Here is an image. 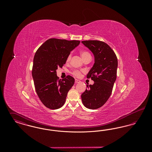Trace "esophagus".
Returning <instances> with one entry per match:
<instances>
[{"mask_svg": "<svg viewBox=\"0 0 152 152\" xmlns=\"http://www.w3.org/2000/svg\"><path fill=\"white\" fill-rule=\"evenodd\" d=\"M75 83H78L80 82V81L79 80L75 79Z\"/></svg>", "mask_w": 152, "mask_h": 152, "instance_id": "obj_1", "label": "esophagus"}]
</instances>
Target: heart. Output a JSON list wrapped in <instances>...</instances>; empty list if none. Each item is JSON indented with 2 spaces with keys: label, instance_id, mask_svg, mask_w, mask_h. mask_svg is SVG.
<instances>
[{
  "label": "heart",
  "instance_id": "heart-1",
  "mask_svg": "<svg viewBox=\"0 0 152 152\" xmlns=\"http://www.w3.org/2000/svg\"><path fill=\"white\" fill-rule=\"evenodd\" d=\"M80 55H81V57H82L83 60H84L85 58H88V57H91V54H90L88 52H87V51H81V52H80ZM71 55L69 54V55L68 56L67 58H66V61H67V62L69 61V60H71ZM72 74L74 76H75V77H79L80 76V75H81V72H80L79 71L75 70V71H73L72 72Z\"/></svg>",
  "mask_w": 152,
  "mask_h": 152
}]
</instances>
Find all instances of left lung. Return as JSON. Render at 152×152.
<instances>
[{
  "label": "left lung",
  "mask_w": 152,
  "mask_h": 152,
  "mask_svg": "<svg viewBox=\"0 0 152 152\" xmlns=\"http://www.w3.org/2000/svg\"><path fill=\"white\" fill-rule=\"evenodd\" d=\"M81 43L94 53V63L87 76L94 84L88 85L81 97L86 108L96 109L102 107L112 94L117 77V58L113 50L103 42L86 40Z\"/></svg>",
  "instance_id": "obj_1"
}]
</instances>
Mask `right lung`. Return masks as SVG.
<instances>
[{"instance_id":"1","label":"right lung","mask_w":152,"mask_h":152,"mask_svg":"<svg viewBox=\"0 0 152 152\" xmlns=\"http://www.w3.org/2000/svg\"><path fill=\"white\" fill-rule=\"evenodd\" d=\"M80 43L79 40L50 39L35 53L32 75L37 94L48 108H60L65 103L75 79L68 75L64 79H59L56 70L65 64L70 52Z\"/></svg>"}]
</instances>
